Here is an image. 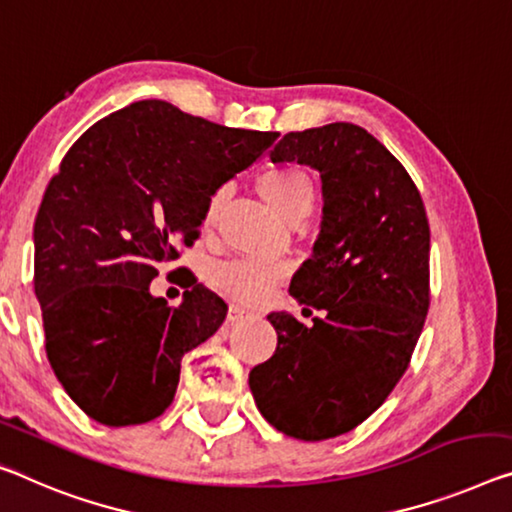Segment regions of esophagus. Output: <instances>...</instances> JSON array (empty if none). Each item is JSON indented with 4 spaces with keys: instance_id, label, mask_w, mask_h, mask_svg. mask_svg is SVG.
<instances>
[{
    "instance_id": "1",
    "label": "esophagus",
    "mask_w": 512,
    "mask_h": 512,
    "mask_svg": "<svg viewBox=\"0 0 512 512\" xmlns=\"http://www.w3.org/2000/svg\"><path fill=\"white\" fill-rule=\"evenodd\" d=\"M249 313L242 309V306H238V304H231L229 306V322H238V320H242V318H247Z\"/></svg>"
}]
</instances>
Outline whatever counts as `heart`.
<instances>
[{"instance_id":"heart-1","label":"heart","mask_w":512,"mask_h":512,"mask_svg":"<svg viewBox=\"0 0 512 512\" xmlns=\"http://www.w3.org/2000/svg\"><path fill=\"white\" fill-rule=\"evenodd\" d=\"M258 194L279 212L288 224H297L309 215L316 203V183L311 174L297 164H279L265 169L256 178ZM226 192L215 190L201 212V231L212 233L217 226L219 210L224 206ZM286 279V270L279 265H267L256 261H224L210 267L208 281L219 293L231 300L256 304L263 302L279 283Z\"/></svg>"}]
</instances>
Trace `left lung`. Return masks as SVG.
<instances>
[{"label": "left lung", "mask_w": 512, "mask_h": 512, "mask_svg": "<svg viewBox=\"0 0 512 512\" xmlns=\"http://www.w3.org/2000/svg\"><path fill=\"white\" fill-rule=\"evenodd\" d=\"M270 157L320 171V235L288 293L322 318L270 313L277 350L249 389L270 426L322 442L366 421L410 366L430 306V226L403 164L355 123L288 132Z\"/></svg>", "instance_id": "8db88e82"}]
</instances>
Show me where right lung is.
<instances>
[{
	"label": "right lung",
	"mask_w": 512,
	"mask_h": 512,
	"mask_svg": "<svg viewBox=\"0 0 512 512\" xmlns=\"http://www.w3.org/2000/svg\"><path fill=\"white\" fill-rule=\"evenodd\" d=\"M277 137L139 100L68 148L34 222V288L52 371L102 426L160 416L180 359L222 327L229 306L203 283L178 306L148 286L199 238L208 196Z\"/></svg>",
	"instance_id": "1"
}]
</instances>
